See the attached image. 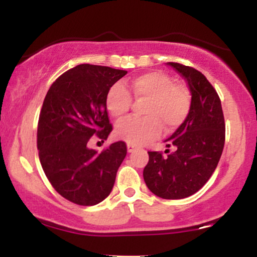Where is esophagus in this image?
Here are the masks:
<instances>
[{"instance_id":"obj_1","label":"esophagus","mask_w":257,"mask_h":257,"mask_svg":"<svg viewBox=\"0 0 257 257\" xmlns=\"http://www.w3.org/2000/svg\"><path fill=\"white\" fill-rule=\"evenodd\" d=\"M126 149H128V152H133L134 150H137V146L133 145V144H128V145H126Z\"/></svg>"}]
</instances>
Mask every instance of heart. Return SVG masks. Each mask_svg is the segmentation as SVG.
Returning <instances> with one entry per match:
<instances>
[{
	"instance_id": "b5f03b06",
	"label": "heart",
	"mask_w": 257,
	"mask_h": 257,
	"mask_svg": "<svg viewBox=\"0 0 257 257\" xmlns=\"http://www.w3.org/2000/svg\"><path fill=\"white\" fill-rule=\"evenodd\" d=\"M128 89L137 101L146 100L143 106L145 117H132L119 122L116 135L133 145H141L159 137L162 125L167 132L179 128L191 111V94L182 84L174 83L167 73L151 71L135 76ZM128 91V92H129ZM123 84L116 83L106 95V108L111 116L122 118L131 110L133 98Z\"/></svg>"
}]
</instances>
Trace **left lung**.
<instances>
[{"mask_svg": "<svg viewBox=\"0 0 257 257\" xmlns=\"http://www.w3.org/2000/svg\"><path fill=\"white\" fill-rule=\"evenodd\" d=\"M168 65L187 82L192 94L191 111L166 140L173 152L163 156L149 151L144 180L156 196L182 199L199 191L216 169L225 145V118L219 95L202 72L179 63Z\"/></svg>", "mask_w": 257, "mask_h": 257, "instance_id": "8db88e82", "label": "left lung"}]
</instances>
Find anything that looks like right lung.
Listing matches in <instances>:
<instances>
[{"instance_id":"obj_1","label":"right lung","mask_w":257,"mask_h":257,"mask_svg":"<svg viewBox=\"0 0 257 257\" xmlns=\"http://www.w3.org/2000/svg\"><path fill=\"white\" fill-rule=\"evenodd\" d=\"M126 75L100 65L81 64L53 82L37 125L41 166L54 190L78 205H95L111 193L126 156L124 141L102 152L88 149L91 139L104 143L112 132L106 95Z\"/></svg>"}]
</instances>
